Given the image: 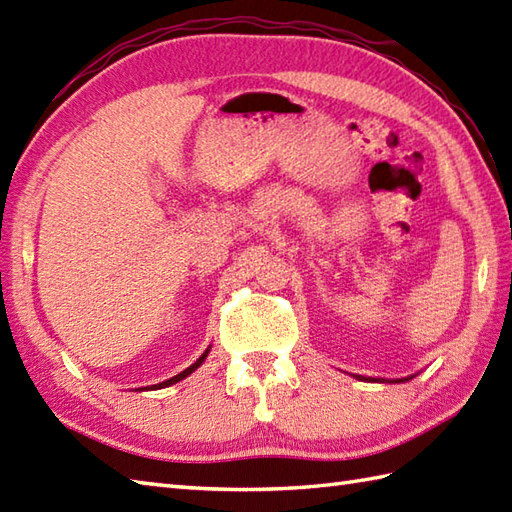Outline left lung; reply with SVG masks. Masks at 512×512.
Here are the masks:
<instances>
[{"label":"left lung","instance_id":"obj_1","mask_svg":"<svg viewBox=\"0 0 512 512\" xmlns=\"http://www.w3.org/2000/svg\"><path fill=\"white\" fill-rule=\"evenodd\" d=\"M361 380H374V383H407V380H411L413 376H407V378H394V380H385V378H363V376H356Z\"/></svg>","mask_w":512,"mask_h":512}]
</instances>
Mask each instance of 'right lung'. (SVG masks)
I'll return each mask as SVG.
<instances>
[{"label": "right lung", "instance_id": "right-lung-1", "mask_svg": "<svg viewBox=\"0 0 512 512\" xmlns=\"http://www.w3.org/2000/svg\"><path fill=\"white\" fill-rule=\"evenodd\" d=\"M209 352H211V345L209 347H206V350H204V354L198 358V361H195L191 367H187V369H184V372H180V374H176V376H173V378H169V380H165V383H158V385H151V389H162V387H169V385H176V383H180V380L182 378H187L189 374H193L195 372V369H198L202 363H204V358L206 356H209Z\"/></svg>", "mask_w": 512, "mask_h": 512}]
</instances>
